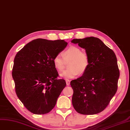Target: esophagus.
<instances>
[{
	"label": "esophagus",
	"instance_id": "obj_1",
	"mask_svg": "<svg viewBox=\"0 0 130 130\" xmlns=\"http://www.w3.org/2000/svg\"><path fill=\"white\" fill-rule=\"evenodd\" d=\"M65 81H66V85L68 86H69L70 84V80H69V79H65Z\"/></svg>",
	"mask_w": 130,
	"mask_h": 130
}]
</instances>
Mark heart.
I'll use <instances>...</instances> for the list:
<instances>
[{
  "label": "heart",
  "mask_w": 130,
  "mask_h": 130,
  "mask_svg": "<svg viewBox=\"0 0 130 130\" xmlns=\"http://www.w3.org/2000/svg\"><path fill=\"white\" fill-rule=\"evenodd\" d=\"M53 60L54 67L59 72L64 70L66 62L70 61L68 65L69 68L60 74L61 77L69 79L76 77L79 73L84 72L90 62L88 54L75 46H71L66 50L63 52V56L57 54Z\"/></svg>",
  "instance_id": "obj_1"
}]
</instances>
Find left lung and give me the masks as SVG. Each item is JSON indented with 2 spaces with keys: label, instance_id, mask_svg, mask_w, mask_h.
<instances>
[{
  "label": "left lung",
  "instance_id": "obj_1",
  "mask_svg": "<svg viewBox=\"0 0 130 130\" xmlns=\"http://www.w3.org/2000/svg\"><path fill=\"white\" fill-rule=\"evenodd\" d=\"M71 42L85 50L90 61L83 76L70 83L73 90V106L82 115L99 113L117 91L120 73L116 56L98 38L74 39Z\"/></svg>",
  "mask_w": 130,
  "mask_h": 130
}]
</instances>
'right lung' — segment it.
Returning <instances> with one entry per match:
<instances>
[{
    "label": "right lung",
    "instance_id": "right-lung-1",
    "mask_svg": "<svg viewBox=\"0 0 130 130\" xmlns=\"http://www.w3.org/2000/svg\"><path fill=\"white\" fill-rule=\"evenodd\" d=\"M64 40H33L17 53L12 75L17 97L27 109L36 115H44L55 106L66 86L58 73L53 58L66 47Z\"/></svg>",
    "mask_w": 130,
    "mask_h": 130
}]
</instances>
